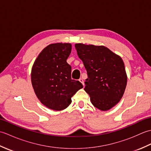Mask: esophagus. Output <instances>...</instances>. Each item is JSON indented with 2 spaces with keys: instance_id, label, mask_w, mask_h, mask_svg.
Wrapping results in <instances>:
<instances>
[{
  "instance_id": "obj_1",
  "label": "esophagus",
  "mask_w": 151,
  "mask_h": 151,
  "mask_svg": "<svg viewBox=\"0 0 151 151\" xmlns=\"http://www.w3.org/2000/svg\"><path fill=\"white\" fill-rule=\"evenodd\" d=\"M79 81L81 82L82 83V85L84 86V80H83L82 78H81L79 79Z\"/></svg>"
}]
</instances>
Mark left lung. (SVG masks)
<instances>
[{
    "mask_svg": "<svg viewBox=\"0 0 151 151\" xmlns=\"http://www.w3.org/2000/svg\"><path fill=\"white\" fill-rule=\"evenodd\" d=\"M77 54L87 70L84 90L95 107L107 111L123 97L127 75L121 58L103 45L76 43Z\"/></svg>",
    "mask_w": 151,
    "mask_h": 151,
    "instance_id": "left-lung-1",
    "label": "left lung"
}]
</instances>
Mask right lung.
Wrapping results in <instances>:
<instances>
[{"label":"right lung","mask_w":151,"mask_h":151,"mask_svg":"<svg viewBox=\"0 0 151 151\" xmlns=\"http://www.w3.org/2000/svg\"><path fill=\"white\" fill-rule=\"evenodd\" d=\"M70 43L50 44L44 48L33 64L32 85L45 106L61 111L71 103V97L83 86L71 79V67L67 59L71 52Z\"/></svg>","instance_id":"obj_1"}]
</instances>
